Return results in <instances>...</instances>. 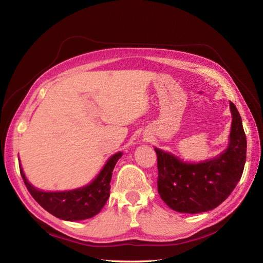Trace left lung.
Wrapping results in <instances>:
<instances>
[{"mask_svg": "<svg viewBox=\"0 0 263 263\" xmlns=\"http://www.w3.org/2000/svg\"><path fill=\"white\" fill-rule=\"evenodd\" d=\"M228 147L210 160L183 162L171 153L155 148L158 158V193L173 211L196 214L217 208L239 182L247 154L241 117L233 102Z\"/></svg>", "mask_w": 263, "mask_h": 263, "instance_id": "1", "label": "left lung"}]
</instances>
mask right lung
I'll list each match as a JSON object with an SVG mask.
<instances>
[{
  "mask_svg": "<svg viewBox=\"0 0 263 263\" xmlns=\"http://www.w3.org/2000/svg\"><path fill=\"white\" fill-rule=\"evenodd\" d=\"M122 156V153H117L110 157L90 184L63 192H44L36 189L28 182L21 165L20 170L28 192L43 209L63 220H83L100 213L108 200L112 172Z\"/></svg>",
  "mask_w": 263,
  "mask_h": 263,
  "instance_id": "1",
  "label": "right lung"
}]
</instances>
